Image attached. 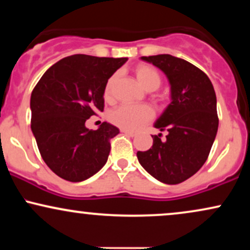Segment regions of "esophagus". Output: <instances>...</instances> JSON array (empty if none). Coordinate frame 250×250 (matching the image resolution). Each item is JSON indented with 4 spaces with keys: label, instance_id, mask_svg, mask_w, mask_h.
Here are the masks:
<instances>
[{
    "label": "esophagus",
    "instance_id": "esophagus-1",
    "mask_svg": "<svg viewBox=\"0 0 250 250\" xmlns=\"http://www.w3.org/2000/svg\"><path fill=\"white\" fill-rule=\"evenodd\" d=\"M122 133H125V135H128V136H131V137L136 136V135H137V133H136V131H130V130H125V129H122Z\"/></svg>",
    "mask_w": 250,
    "mask_h": 250
}]
</instances>
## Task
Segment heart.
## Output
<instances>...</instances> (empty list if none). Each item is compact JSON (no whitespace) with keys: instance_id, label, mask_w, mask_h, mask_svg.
<instances>
[{"instance_id":"b5f03b06","label":"heart","mask_w":250,"mask_h":250,"mask_svg":"<svg viewBox=\"0 0 250 250\" xmlns=\"http://www.w3.org/2000/svg\"><path fill=\"white\" fill-rule=\"evenodd\" d=\"M135 75L137 81L146 90L154 91L161 85V76L159 71L154 68L146 64H140L135 68ZM116 75H113L105 83L104 87V99L110 100L111 90H113L114 82ZM154 113L148 105H130L121 104L109 113L108 119L116 127L125 129V130H137L145 125L146 123L153 120Z\"/></svg>"}]
</instances>
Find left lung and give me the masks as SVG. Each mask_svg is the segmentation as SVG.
Returning <instances> with one entry per match:
<instances>
[{
	"label": "left lung",
	"mask_w": 250,
	"mask_h": 250,
	"mask_svg": "<svg viewBox=\"0 0 250 250\" xmlns=\"http://www.w3.org/2000/svg\"><path fill=\"white\" fill-rule=\"evenodd\" d=\"M167 76L171 102L154 127L167 131L151 135L153 146L137 151L140 165L151 176L167 185L183 182L200 170L213 146L219 117L216 95L209 77L186 60L168 54L142 56Z\"/></svg>",
	"instance_id": "1"
}]
</instances>
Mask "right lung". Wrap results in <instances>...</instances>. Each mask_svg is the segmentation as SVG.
<instances>
[{
  "label": "right lung",
  "instance_id": "add662e5",
  "mask_svg": "<svg viewBox=\"0 0 250 250\" xmlns=\"http://www.w3.org/2000/svg\"><path fill=\"white\" fill-rule=\"evenodd\" d=\"M127 57L71 55L43 74L30 97L31 131L43 161L57 176L81 182L107 162L119 128L103 122L97 130L85 121L104 108V87Z\"/></svg>",
  "mask_w": 250,
  "mask_h": 250
}]
</instances>
